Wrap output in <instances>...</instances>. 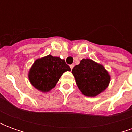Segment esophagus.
<instances>
[{"mask_svg": "<svg viewBox=\"0 0 132 132\" xmlns=\"http://www.w3.org/2000/svg\"><path fill=\"white\" fill-rule=\"evenodd\" d=\"M73 66H73V64H72V65H70V68H71V70L73 69Z\"/></svg>", "mask_w": 132, "mask_h": 132, "instance_id": "1", "label": "esophagus"}]
</instances>
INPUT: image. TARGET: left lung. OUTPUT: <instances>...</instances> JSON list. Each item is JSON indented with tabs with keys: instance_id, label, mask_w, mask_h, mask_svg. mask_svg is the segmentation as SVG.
<instances>
[{
	"instance_id": "8db88e82",
	"label": "left lung",
	"mask_w": 132,
	"mask_h": 132,
	"mask_svg": "<svg viewBox=\"0 0 132 132\" xmlns=\"http://www.w3.org/2000/svg\"><path fill=\"white\" fill-rule=\"evenodd\" d=\"M76 83L85 96L93 97L108 88L110 75L103 65L90 59H83L72 69Z\"/></svg>"
}]
</instances>
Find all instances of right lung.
Returning <instances> with one entry per match:
<instances>
[{
  "instance_id": "obj_1",
  "label": "right lung",
  "mask_w": 132,
  "mask_h": 132,
  "mask_svg": "<svg viewBox=\"0 0 132 132\" xmlns=\"http://www.w3.org/2000/svg\"><path fill=\"white\" fill-rule=\"evenodd\" d=\"M70 71L64 59L49 54L35 60L29 70L28 78L34 88L47 93L56 86L64 72Z\"/></svg>"
}]
</instances>
